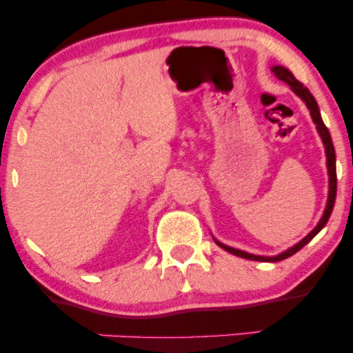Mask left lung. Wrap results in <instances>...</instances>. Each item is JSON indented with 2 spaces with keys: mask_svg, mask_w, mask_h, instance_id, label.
Listing matches in <instances>:
<instances>
[{
  "mask_svg": "<svg viewBox=\"0 0 353 353\" xmlns=\"http://www.w3.org/2000/svg\"><path fill=\"white\" fill-rule=\"evenodd\" d=\"M270 70H272L275 78L289 84V86L292 88V91L295 92V94H297L299 98H301L303 103H305V106L309 108V111H310L312 121H314V124L317 125V132H319L320 139H322L323 148H325V156H327V172H329V197H327L325 209H323V214H322V217H320V221L317 222V225H315V228L312 229L310 232L302 239V241H299L297 244L289 247V249L283 250V252H281V254L272 255V257H267V255H255V254H250V252H244V250H241V249H234V247L222 244V242H219L217 239L214 237L216 244L219 247H222L224 250H228V252L237 255V257L249 259V261H259V262L283 261V259L290 257V255L299 252V250H301L303 245L309 244L312 239L317 236L320 230L323 229V225L327 224V221H329L332 209H334V204H335V196H337V168H335V149H334V143H332L329 129L325 128V124H323V121H322V116H320V109H319L317 101H315L314 96L310 94L309 89L303 86L301 81L295 79V76L289 70H287V68L281 66V64H275V66L270 68Z\"/></svg>",
  "mask_w": 353,
  "mask_h": 353,
  "instance_id": "1",
  "label": "left lung"
}]
</instances>
